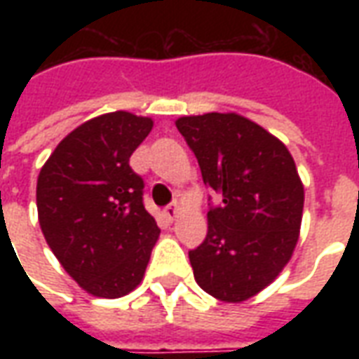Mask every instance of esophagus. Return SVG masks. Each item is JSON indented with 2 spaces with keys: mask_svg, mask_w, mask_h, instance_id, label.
<instances>
[{
  "mask_svg": "<svg viewBox=\"0 0 359 359\" xmlns=\"http://www.w3.org/2000/svg\"><path fill=\"white\" fill-rule=\"evenodd\" d=\"M165 215H167V219H169V221H175V219L179 217V205H177V203L167 205V208H165Z\"/></svg>",
  "mask_w": 359,
  "mask_h": 359,
  "instance_id": "34e87169",
  "label": "esophagus"
}]
</instances>
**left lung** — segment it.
<instances>
[{
  "label": "left lung",
  "instance_id": "left-lung-1",
  "mask_svg": "<svg viewBox=\"0 0 359 359\" xmlns=\"http://www.w3.org/2000/svg\"><path fill=\"white\" fill-rule=\"evenodd\" d=\"M202 179L221 200L208 211V234L188 252L196 283L238 304L269 286L300 236L304 184L283 142L236 113L177 118Z\"/></svg>",
  "mask_w": 359,
  "mask_h": 359
}]
</instances>
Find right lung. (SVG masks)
Returning a JSON list of instances; mask_svg holds the SVG:
<instances>
[{"label": "right lung", "mask_w": 359, "mask_h": 359, "mask_svg": "<svg viewBox=\"0 0 359 359\" xmlns=\"http://www.w3.org/2000/svg\"><path fill=\"white\" fill-rule=\"evenodd\" d=\"M154 126L113 111L67 134L38 175L36 205L46 242L92 296L121 298L144 278L159 238L144 208V180L128 159Z\"/></svg>", "instance_id": "add662e5"}]
</instances>
